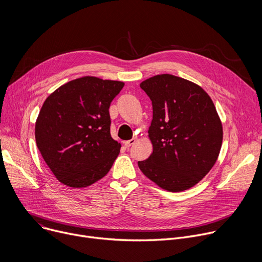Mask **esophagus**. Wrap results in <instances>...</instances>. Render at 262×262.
<instances>
[{
  "instance_id": "34e87169",
  "label": "esophagus",
  "mask_w": 262,
  "mask_h": 262,
  "mask_svg": "<svg viewBox=\"0 0 262 262\" xmlns=\"http://www.w3.org/2000/svg\"><path fill=\"white\" fill-rule=\"evenodd\" d=\"M135 142H136V138H133V139L128 140V141L123 142V144H124V146H125L126 148H128V147H130L133 144H135Z\"/></svg>"
}]
</instances>
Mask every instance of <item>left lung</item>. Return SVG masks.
<instances>
[{"instance_id": "obj_1", "label": "left lung", "mask_w": 262, "mask_h": 262, "mask_svg": "<svg viewBox=\"0 0 262 262\" xmlns=\"http://www.w3.org/2000/svg\"><path fill=\"white\" fill-rule=\"evenodd\" d=\"M140 87L152 102L148 136L154 151L138 166L164 190H188L210 171L221 150L215 106L200 86L172 74L149 78Z\"/></svg>"}]
</instances>
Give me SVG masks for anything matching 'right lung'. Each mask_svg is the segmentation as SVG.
Listing matches in <instances>:
<instances>
[{
	"instance_id": "right-lung-1",
	"label": "right lung",
	"mask_w": 262,
	"mask_h": 262,
	"mask_svg": "<svg viewBox=\"0 0 262 262\" xmlns=\"http://www.w3.org/2000/svg\"><path fill=\"white\" fill-rule=\"evenodd\" d=\"M123 86L119 81L83 77L46 99L35 124L36 144L63 184L85 188L113 166L121 145L111 137L108 107Z\"/></svg>"
}]
</instances>
